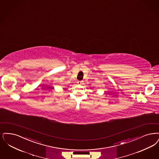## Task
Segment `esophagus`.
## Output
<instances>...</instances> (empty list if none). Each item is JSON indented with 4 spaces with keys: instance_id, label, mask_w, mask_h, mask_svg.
I'll use <instances>...</instances> for the list:
<instances>
[{
    "instance_id": "34e87169",
    "label": "esophagus",
    "mask_w": 159,
    "mask_h": 159,
    "mask_svg": "<svg viewBox=\"0 0 159 159\" xmlns=\"http://www.w3.org/2000/svg\"><path fill=\"white\" fill-rule=\"evenodd\" d=\"M77 83H78L79 84H82V81H78Z\"/></svg>"
}]
</instances>
